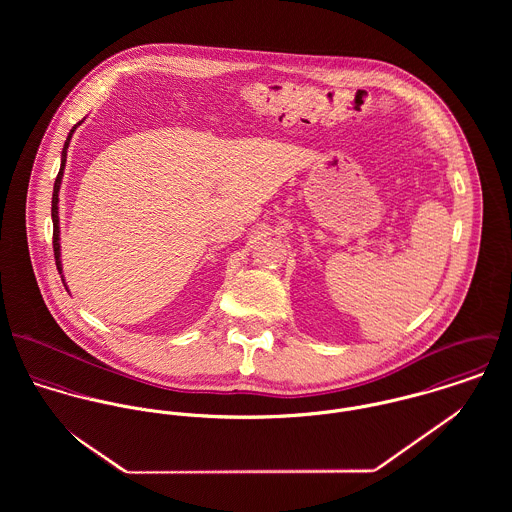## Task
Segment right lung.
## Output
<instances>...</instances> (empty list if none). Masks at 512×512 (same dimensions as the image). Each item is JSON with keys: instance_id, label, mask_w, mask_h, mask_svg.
<instances>
[{"instance_id": "add662e5", "label": "right lung", "mask_w": 512, "mask_h": 512, "mask_svg": "<svg viewBox=\"0 0 512 512\" xmlns=\"http://www.w3.org/2000/svg\"><path fill=\"white\" fill-rule=\"evenodd\" d=\"M80 124V122H78ZM78 124H74L73 130H71V134L67 136V142H65V147H63V155H61V169H59V175H57V179H55V187H53V205H51V217H53V250H55V262H57V270H59V274H61V244H59V189H61V179H63V169H65V163H67V147H69V142H71V138H73L74 130H76V126ZM65 284V282H63Z\"/></svg>"}]
</instances>
